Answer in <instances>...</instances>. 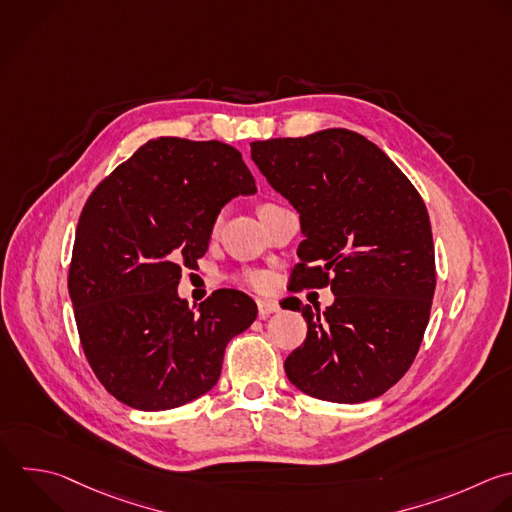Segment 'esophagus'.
<instances>
[{
    "label": "esophagus",
    "mask_w": 512,
    "mask_h": 512,
    "mask_svg": "<svg viewBox=\"0 0 512 512\" xmlns=\"http://www.w3.org/2000/svg\"><path fill=\"white\" fill-rule=\"evenodd\" d=\"M258 314H260V318H268L270 314H274V312H278V302H274V300H264V298H260L258 302Z\"/></svg>",
    "instance_id": "esophagus-1"
}]
</instances>
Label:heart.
<instances>
[{"label":"heart","instance_id":"heart-1","mask_svg":"<svg viewBox=\"0 0 512 512\" xmlns=\"http://www.w3.org/2000/svg\"><path fill=\"white\" fill-rule=\"evenodd\" d=\"M240 280L244 284H248L250 288H256V290H266L270 288V276L266 272H260V270H248V272H242L240 274Z\"/></svg>","mask_w":512,"mask_h":512}]
</instances>
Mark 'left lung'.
Returning a JSON list of instances; mask_svg holds the SVG:
<instances>
[{"label": "left lung", "mask_w": 512, "mask_h": 512, "mask_svg": "<svg viewBox=\"0 0 512 512\" xmlns=\"http://www.w3.org/2000/svg\"><path fill=\"white\" fill-rule=\"evenodd\" d=\"M268 184L300 214L296 290L330 286L320 312L294 298L308 334L284 362L302 392L340 404L384 394L410 368L436 286L426 206L364 136L330 128L252 142Z\"/></svg>", "instance_id": "obj_1"}]
</instances>
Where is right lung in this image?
<instances>
[{"label":"right lung","mask_w":512,"mask_h":512,"mask_svg":"<svg viewBox=\"0 0 512 512\" xmlns=\"http://www.w3.org/2000/svg\"><path fill=\"white\" fill-rule=\"evenodd\" d=\"M252 194L236 148L158 138L88 198L68 288L86 358L120 402L168 410L216 386L226 344L256 320V302L224 288L194 310L178 284L206 254L220 210Z\"/></svg>","instance_id":"1"}]
</instances>
